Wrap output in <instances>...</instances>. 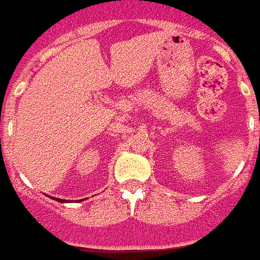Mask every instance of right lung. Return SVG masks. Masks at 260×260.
<instances>
[{"label": "right lung", "mask_w": 260, "mask_h": 260, "mask_svg": "<svg viewBox=\"0 0 260 260\" xmlns=\"http://www.w3.org/2000/svg\"><path fill=\"white\" fill-rule=\"evenodd\" d=\"M46 196H48V195H46ZM49 198H52L53 200H57V202H60V203H69V202H67V200L58 199V198H53V196H49ZM81 200H84V199H81Z\"/></svg>", "instance_id": "obj_1"}]
</instances>
